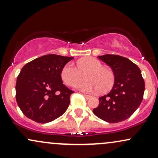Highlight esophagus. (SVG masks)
I'll list each match as a JSON object with an SVG mask.
<instances>
[{
  "instance_id": "34e87169",
  "label": "esophagus",
  "mask_w": 158,
  "mask_h": 158,
  "mask_svg": "<svg viewBox=\"0 0 158 158\" xmlns=\"http://www.w3.org/2000/svg\"><path fill=\"white\" fill-rule=\"evenodd\" d=\"M83 95L85 97V98L86 99V100H89V99L91 98V96H90V95H87L85 94H83Z\"/></svg>"
}]
</instances>
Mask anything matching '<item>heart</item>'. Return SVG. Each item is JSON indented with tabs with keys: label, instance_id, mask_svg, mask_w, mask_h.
Listing matches in <instances>:
<instances>
[{
	"label": "heart",
	"instance_id": "1",
	"mask_svg": "<svg viewBox=\"0 0 158 158\" xmlns=\"http://www.w3.org/2000/svg\"><path fill=\"white\" fill-rule=\"evenodd\" d=\"M77 67L71 62L64 66L61 77L67 85H73L85 73V80L75 83V88L83 92H94L100 90L104 93L110 90L114 84L115 75L110 68L102 66L97 58L88 57L77 62Z\"/></svg>",
	"mask_w": 158,
	"mask_h": 158
}]
</instances>
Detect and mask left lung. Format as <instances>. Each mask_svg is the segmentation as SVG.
<instances>
[{
	"label": "left lung",
	"mask_w": 158,
	"mask_h": 158,
	"mask_svg": "<svg viewBox=\"0 0 158 158\" xmlns=\"http://www.w3.org/2000/svg\"><path fill=\"white\" fill-rule=\"evenodd\" d=\"M111 67L115 81L111 91L99 98V106L93 110L98 118L110 123L126 120L142 102L145 83L140 69L128 58L117 55L98 56Z\"/></svg>",
	"instance_id": "8db88e82"
}]
</instances>
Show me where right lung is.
Instances as JSON below:
<instances>
[{
	"instance_id": "obj_1",
	"label": "right lung",
	"mask_w": 158,
	"mask_h": 158,
	"mask_svg": "<svg viewBox=\"0 0 158 158\" xmlns=\"http://www.w3.org/2000/svg\"><path fill=\"white\" fill-rule=\"evenodd\" d=\"M73 58L50 54L36 58L22 68L15 89L17 105L25 116L44 124L65 113L74 91L63 84L61 71Z\"/></svg>"
}]
</instances>
